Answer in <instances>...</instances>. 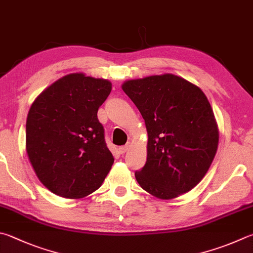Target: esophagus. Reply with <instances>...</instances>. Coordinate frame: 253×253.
<instances>
[{
	"mask_svg": "<svg viewBox=\"0 0 253 253\" xmlns=\"http://www.w3.org/2000/svg\"><path fill=\"white\" fill-rule=\"evenodd\" d=\"M129 146H130V142H127V144H126L125 146L119 147V153H121V154H125L126 151L128 150V148H129Z\"/></svg>",
	"mask_w": 253,
	"mask_h": 253,
	"instance_id": "1",
	"label": "esophagus"
}]
</instances>
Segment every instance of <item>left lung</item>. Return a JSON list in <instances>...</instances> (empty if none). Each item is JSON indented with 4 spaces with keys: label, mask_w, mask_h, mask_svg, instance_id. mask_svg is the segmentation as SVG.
<instances>
[{
    "label": "left lung",
    "mask_w": 253,
    "mask_h": 253,
    "mask_svg": "<svg viewBox=\"0 0 253 253\" xmlns=\"http://www.w3.org/2000/svg\"><path fill=\"white\" fill-rule=\"evenodd\" d=\"M122 88L139 109L148 134L147 162L135 172L137 182L159 199L190 191L208 171L219 142L204 91L173 74L129 80Z\"/></svg>",
    "instance_id": "left-lung-1"
}]
</instances>
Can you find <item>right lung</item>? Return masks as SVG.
Returning <instances> with one entry per match:
<instances>
[{"mask_svg":"<svg viewBox=\"0 0 253 253\" xmlns=\"http://www.w3.org/2000/svg\"><path fill=\"white\" fill-rule=\"evenodd\" d=\"M112 83L84 73L63 76L32 104L26 153L40 181L63 198L81 199L102 186L114 164L97 112Z\"/></svg>","mask_w":253,"mask_h":253,"instance_id":"obj_1","label":"right lung"}]
</instances>
